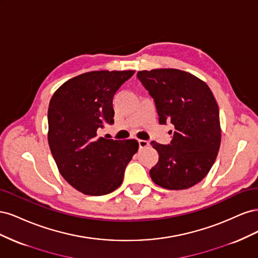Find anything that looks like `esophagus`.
Returning a JSON list of instances; mask_svg holds the SVG:
<instances>
[{"mask_svg": "<svg viewBox=\"0 0 258 258\" xmlns=\"http://www.w3.org/2000/svg\"><path fill=\"white\" fill-rule=\"evenodd\" d=\"M150 145V142L145 141V140H139V147L140 148H145Z\"/></svg>", "mask_w": 258, "mask_h": 258, "instance_id": "obj_1", "label": "esophagus"}]
</instances>
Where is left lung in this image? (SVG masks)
Wrapping results in <instances>:
<instances>
[{"label":"left lung","instance_id":"8db88e82","mask_svg":"<svg viewBox=\"0 0 258 258\" xmlns=\"http://www.w3.org/2000/svg\"><path fill=\"white\" fill-rule=\"evenodd\" d=\"M138 79L154 99L159 122H171L170 144L152 141L158 152L150 171L155 184L166 189H187L202 181L221 145L220 111L209 86L177 69L139 71Z\"/></svg>","mask_w":258,"mask_h":258}]
</instances>
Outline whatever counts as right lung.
<instances>
[{"instance_id":"obj_1","label":"right lung","mask_w":258,"mask_h":258,"mask_svg":"<svg viewBox=\"0 0 258 258\" xmlns=\"http://www.w3.org/2000/svg\"><path fill=\"white\" fill-rule=\"evenodd\" d=\"M135 71H92L69 80L48 107V144L60 174L89 196L110 194L121 185L124 169L138 150L136 140L99 137L114 123L113 98Z\"/></svg>"}]
</instances>
